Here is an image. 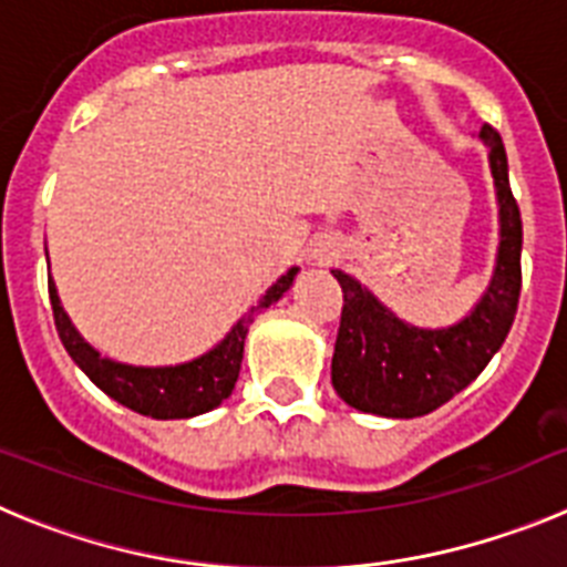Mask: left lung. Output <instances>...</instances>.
Returning a JSON list of instances; mask_svg holds the SVG:
<instances>
[{
    "label": "left lung",
    "mask_w": 567,
    "mask_h": 567,
    "mask_svg": "<svg viewBox=\"0 0 567 567\" xmlns=\"http://www.w3.org/2000/svg\"><path fill=\"white\" fill-rule=\"evenodd\" d=\"M499 198L497 272L477 309L452 329H414L380 307L354 278L334 272L343 289L332 383L352 409L380 417H420L463 392L497 354L508 334L523 287V218L508 184L499 133L483 127Z\"/></svg>",
    "instance_id": "1"
}]
</instances>
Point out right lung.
Returning a JSON list of instances; mask_svg holds the SVG:
<instances>
[{
	"label": "right lung",
	"instance_id": "obj_1",
	"mask_svg": "<svg viewBox=\"0 0 567 567\" xmlns=\"http://www.w3.org/2000/svg\"><path fill=\"white\" fill-rule=\"evenodd\" d=\"M298 269H289L287 275H280V280L269 289L264 298L258 300V307L249 309L247 318L238 320V327L215 346L213 352L204 358L193 360L184 365H169V369H138V365L113 363V360L102 358L96 349H90L73 323L64 315L62 303H59L56 287L48 278L50 307H53V323L62 338L68 354L79 363L84 374L110 394L122 405L133 409V412L144 414V417L155 420H182L204 414L215 405H221L224 400L233 394L235 380L240 372V360H244V338H247V327L252 323L255 315L260 309H267L269 303L287 292Z\"/></svg>",
	"mask_w": 567,
	"mask_h": 567
}]
</instances>
